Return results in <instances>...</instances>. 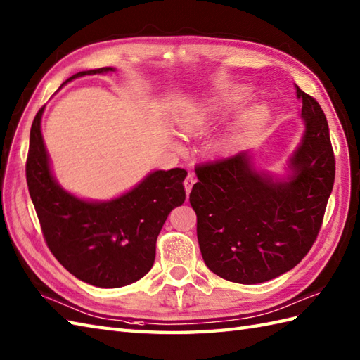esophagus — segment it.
I'll return each mask as SVG.
<instances>
[{
  "label": "esophagus",
  "mask_w": 360,
  "mask_h": 360,
  "mask_svg": "<svg viewBox=\"0 0 360 360\" xmlns=\"http://www.w3.org/2000/svg\"><path fill=\"white\" fill-rule=\"evenodd\" d=\"M193 184H195L193 174H188V176L186 178V181H184V187H186V193H187V195H190V191H191V187H193Z\"/></svg>",
  "instance_id": "obj_1"
}]
</instances>
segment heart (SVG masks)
Segmentation results:
<instances>
[{
	"label": "heart",
	"mask_w": 360,
	"mask_h": 360,
	"mask_svg": "<svg viewBox=\"0 0 360 360\" xmlns=\"http://www.w3.org/2000/svg\"><path fill=\"white\" fill-rule=\"evenodd\" d=\"M245 90H231L227 94H221L216 96L199 98L196 101L187 104L178 113L176 120L179 129L184 133H204L212 130L225 115H227L236 103L245 98ZM255 118L252 115L242 121L238 127L231 129L229 133L216 142L214 150L219 153H230L245 141L247 130L253 124Z\"/></svg>",
	"instance_id": "heart-1"
}]
</instances>
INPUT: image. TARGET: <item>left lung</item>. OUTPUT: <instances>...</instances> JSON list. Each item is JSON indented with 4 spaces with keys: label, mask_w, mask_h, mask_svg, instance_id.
Here are the masks:
<instances>
[{
    "label": "left lung",
    "mask_w": 360,
    "mask_h": 360,
    "mask_svg": "<svg viewBox=\"0 0 360 360\" xmlns=\"http://www.w3.org/2000/svg\"><path fill=\"white\" fill-rule=\"evenodd\" d=\"M305 131L283 181L255 170L247 152L196 165L190 204L205 265L219 278L261 283L290 271L322 227L336 162L319 103L296 86Z\"/></svg>",
    "instance_id": "left-lung-1"
}]
</instances>
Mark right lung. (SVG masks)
Here are the masks:
<instances>
[{
  "instance_id": "obj_1",
  "label": "right lung",
  "mask_w": 360,
  "mask_h": 360,
  "mask_svg": "<svg viewBox=\"0 0 360 360\" xmlns=\"http://www.w3.org/2000/svg\"><path fill=\"white\" fill-rule=\"evenodd\" d=\"M78 72L67 82L113 72ZM41 107L30 129L26 179L50 252L75 278L101 288L139 281L153 266L156 239L167 216L186 200L184 169L156 170L127 193L104 202L73 196L53 178L41 135Z\"/></svg>"
}]
</instances>
